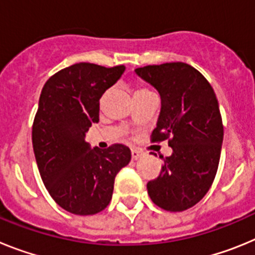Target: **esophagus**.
<instances>
[{
	"label": "esophagus",
	"instance_id": "1",
	"mask_svg": "<svg viewBox=\"0 0 255 255\" xmlns=\"http://www.w3.org/2000/svg\"><path fill=\"white\" fill-rule=\"evenodd\" d=\"M141 154H143V153H141L139 149H136V148H132V149H131V158L132 159L140 158Z\"/></svg>",
	"mask_w": 255,
	"mask_h": 255
}]
</instances>
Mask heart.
Listing matches in <instances>:
<instances>
[{
    "mask_svg": "<svg viewBox=\"0 0 255 255\" xmlns=\"http://www.w3.org/2000/svg\"><path fill=\"white\" fill-rule=\"evenodd\" d=\"M148 89L147 88L144 87H136L135 88V92H134V96H140V94H144V93H148Z\"/></svg>",
    "mask_w": 255,
    "mask_h": 255,
    "instance_id": "1",
    "label": "heart"
}]
</instances>
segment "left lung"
I'll return each instance as SVG.
<instances>
[{"label":"left lung","instance_id":"1","mask_svg":"<svg viewBox=\"0 0 255 255\" xmlns=\"http://www.w3.org/2000/svg\"><path fill=\"white\" fill-rule=\"evenodd\" d=\"M135 73L161 96L150 140H168L172 148V154L162 155L158 176L148 181V194L164 211H185L207 194L217 173L224 140L217 97L208 80L184 62L148 65Z\"/></svg>","mask_w":255,"mask_h":255}]
</instances>
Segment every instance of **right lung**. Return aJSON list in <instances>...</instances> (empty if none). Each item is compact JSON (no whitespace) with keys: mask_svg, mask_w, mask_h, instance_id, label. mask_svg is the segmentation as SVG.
<instances>
[{"mask_svg":"<svg viewBox=\"0 0 255 255\" xmlns=\"http://www.w3.org/2000/svg\"><path fill=\"white\" fill-rule=\"evenodd\" d=\"M125 71L79 62L60 70L44 84L31 129L40 177L65 211L96 215L110 204L117 172L131 159L124 144L91 149L85 132L100 121V98Z\"/></svg>","mask_w":255,"mask_h":255,"instance_id":"1","label":"right lung"}]
</instances>
